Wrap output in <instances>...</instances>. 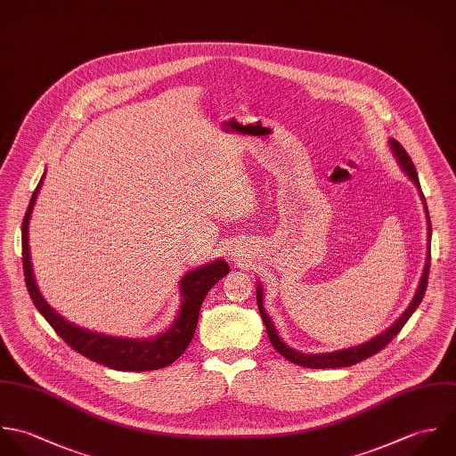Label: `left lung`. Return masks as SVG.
Segmentation results:
<instances>
[{
    "instance_id": "1",
    "label": "left lung",
    "mask_w": 456,
    "mask_h": 456,
    "mask_svg": "<svg viewBox=\"0 0 456 456\" xmlns=\"http://www.w3.org/2000/svg\"><path fill=\"white\" fill-rule=\"evenodd\" d=\"M389 146L393 150V155L396 157V162L400 164V167L403 169V173L411 178V182L414 183L419 190V197L425 204V213H427V220H428V245H430V234H432V225H430V216H428V208H427V202H425V195L419 188V180H418V173H416V167L411 160V157L407 155V151L402 148L400 142H396L395 139L389 141ZM428 272H430V247H428V254H427V265H425V272L421 274V280H419V285H418V290L411 301V305L407 306V310L386 330L382 331L380 335H377L375 338L364 342L362 346H356V347H349V349H342V351H335V353H319V354H305V353H299L296 349H290L276 333L274 330L273 322L272 319L268 317L266 310H265V305H263V287L261 283H257V306H259V312H261V317H263V322L266 326V331H268V337H270V342L273 344L276 353H280L285 360H289L290 363L299 364V366H306V368H342V366H351V364L360 363L366 358L377 354L379 351H382L398 333L400 330L405 326V322L409 321V317L416 312V308L419 306L423 296H425V290H427V283H428Z\"/></svg>"
}]
</instances>
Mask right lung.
Here are the masks:
<instances>
[{"instance_id":"obj_1","label":"right lung","mask_w":456,"mask_h":456,"mask_svg":"<svg viewBox=\"0 0 456 456\" xmlns=\"http://www.w3.org/2000/svg\"><path fill=\"white\" fill-rule=\"evenodd\" d=\"M45 175L35 188L29 206L26 209L22 220V268H24V280L28 292L33 299L37 310L44 315V319L53 326V330L67 342L76 353L90 358L94 363L105 364L114 370L123 371H146V370H159L164 366L175 363L188 344L193 338L200 305L209 292V289L229 273V265L224 259L213 261L209 265L199 266L191 272H186L180 281L182 292V306L178 317L175 319L173 326L164 333L157 335L155 338H119L109 337L102 333L88 331L72 324L70 321L63 319L54 308L47 305L44 296L38 290L35 281V274L31 270V257H29V245H28V224L31 218V211L44 183Z\"/></svg>"}]
</instances>
